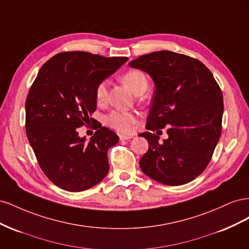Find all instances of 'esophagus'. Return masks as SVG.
<instances>
[{
	"label": "esophagus",
	"instance_id": "obj_1",
	"mask_svg": "<svg viewBox=\"0 0 249 249\" xmlns=\"http://www.w3.org/2000/svg\"><path fill=\"white\" fill-rule=\"evenodd\" d=\"M133 138V136L131 135V136H129V135H119V139L120 140H129Z\"/></svg>",
	"mask_w": 249,
	"mask_h": 249
}]
</instances>
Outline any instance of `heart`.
I'll list each match as a JSON object with an SVG mask.
<instances>
[{"label":"heart","instance_id":"b5f03b06","mask_svg":"<svg viewBox=\"0 0 249 249\" xmlns=\"http://www.w3.org/2000/svg\"><path fill=\"white\" fill-rule=\"evenodd\" d=\"M123 82L129 87L132 91L140 95L146 91L148 87V81L144 73L138 70H132L126 71L123 78ZM107 89L108 82L103 81L95 89V99L97 104H104L107 100ZM138 116L132 112L125 111H113L107 117V124L120 133H131L134 130V124L137 123Z\"/></svg>","mask_w":249,"mask_h":249}]
</instances>
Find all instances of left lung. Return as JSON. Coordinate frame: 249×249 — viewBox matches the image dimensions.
<instances>
[{
    "mask_svg": "<svg viewBox=\"0 0 249 249\" xmlns=\"http://www.w3.org/2000/svg\"><path fill=\"white\" fill-rule=\"evenodd\" d=\"M149 74L156 87L139 136L148 150L139 161L144 175L168 186L191 182L206 169L221 134L223 96L212 72L199 60L170 51L140 56L129 63ZM168 127L160 141L153 132Z\"/></svg>",
    "mask_w": 249,
    "mask_h": 249,
    "instance_id": "left-lung-1",
    "label": "left lung"
}]
</instances>
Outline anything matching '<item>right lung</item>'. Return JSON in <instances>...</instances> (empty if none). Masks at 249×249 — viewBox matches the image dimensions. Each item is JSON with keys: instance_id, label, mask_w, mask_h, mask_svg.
I'll return each instance as SVG.
<instances>
[{"instance_id": "right-lung-1", "label": "right lung", "mask_w": 249, "mask_h": 249, "mask_svg": "<svg viewBox=\"0 0 249 249\" xmlns=\"http://www.w3.org/2000/svg\"><path fill=\"white\" fill-rule=\"evenodd\" d=\"M88 52H64L42 65L26 101V133L52 183L80 192L99 184L109 171L108 149L118 136L102 126L89 141L78 127L96 110L95 89L127 61Z\"/></svg>"}]
</instances>
